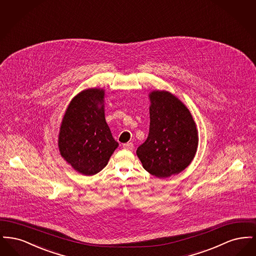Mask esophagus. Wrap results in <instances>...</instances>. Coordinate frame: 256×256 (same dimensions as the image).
<instances>
[{
  "label": "esophagus",
  "instance_id": "esophagus-1",
  "mask_svg": "<svg viewBox=\"0 0 256 256\" xmlns=\"http://www.w3.org/2000/svg\"><path fill=\"white\" fill-rule=\"evenodd\" d=\"M122 148H124V150H134V145L132 143H126V144H124V145H122Z\"/></svg>",
  "mask_w": 256,
  "mask_h": 256
}]
</instances>
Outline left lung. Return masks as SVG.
Listing matches in <instances>:
<instances>
[{
  "label": "left lung",
  "mask_w": 256,
  "mask_h": 256,
  "mask_svg": "<svg viewBox=\"0 0 256 256\" xmlns=\"http://www.w3.org/2000/svg\"><path fill=\"white\" fill-rule=\"evenodd\" d=\"M150 132L136 154L150 174L165 178L186 169L194 159L198 134L191 112L165 90L150 92Z\"/></svg>",
  "instance_id": "1"
}]
</instances>
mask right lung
<instances>
[{
  "instance_id": "add662e5",
  "label": "right lung",
  "mask_w": 256,
  "mask_h": 256,
  "mask_svg": "<svg viewBox=\"0 0 256 256\" xmlns=\"http://www.w3.org/2000/svg\"><path fill=\"white\" fill-rule=\"evenodd\" d=\"M102 88H88L76 95L61 121L58 148L63 159L84 176L102 170L119 144L104 117Z\"/></svg>"
}]
</instances>
